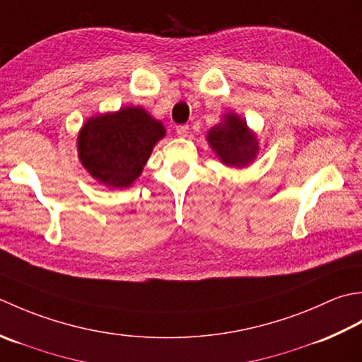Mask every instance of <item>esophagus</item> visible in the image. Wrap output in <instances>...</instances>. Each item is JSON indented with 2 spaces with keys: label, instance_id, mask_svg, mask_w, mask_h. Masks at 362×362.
<instances>
[{
  "label": "esophagus",
  "instance_id": "1",
  "mask_svg": "<svg viewBox=\"0 0 362 362\" xmlns=\"http://www.w3.org/2000/svg\"><path fill=\"white\" fill-rule=\"evenodd\" d=\"M176 132H178V136L186 137L189 134V124H178V127H176Z\"/></svg>",
  "mask_w": 362,
  "mask_h": 362
}]
</instances>
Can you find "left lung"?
Instances as JSON below:
<instances>
[{
	"instance_id": "obj_1",
	"label": "left lung",
	"mask_w": 362,
	"mask_h": 362,
	"mask_svg": "<svg viewBox=\"0 0 362 362\" xmlns=\"http://www.w3.org/2000/svg\"><path fill=\"white\" fill-rule=\"evenodd\" d=\"M206 139L217 158L228 167H247L259 150L255 132L248 129L247 122L231 112L225 114L222 123L209 129Z\"/></svg>"
}]
</instances>
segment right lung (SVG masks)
Instances as JSON below:
<instances>
[{"label": "right lung", "mask_w": 362, "mask_h": 362, "mask_svg": "<svg viewBox=\"0 0 362 362\" xmlns=\"http://www.w3.org/2000/svg\"><path fill=\"white\" fill-rule=\"evenodd\" d=\"M164 136V124L142 107H122L92 117L78 136L81 164L107 187H129Z\"/></svg>", "instance_id": "obj_1"}]
</instances>
